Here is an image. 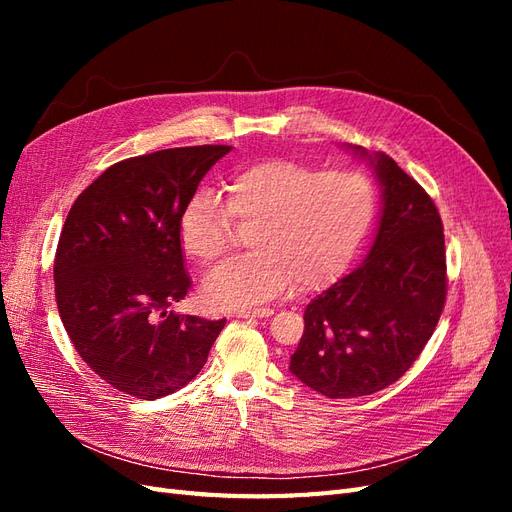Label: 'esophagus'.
Masks as SVG:
<instances>
[{"label": "esophagus", "instance_id": "1", "mask_svg": "<svg viewBox=\"0 0 512 512\" xmlns=\"http://www.w3.org/2000/svg\"><path fill=\"white\" fill-rule=\"evenodd\" d=\"M273 314V309L269 307H256V309H241L237 314L239 318H267Z\"/></svg>", "mask_w": 512, "mask_h": 512}]
</instances>
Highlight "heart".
<instances>
[{
    "mask_svg": "<svg viewBox=\"0 0 512 512\" xmlns=\"http://www.w3.org/2000/svg\"><path fill=\"white\" fill-rule=\"evenodd\" d=\"M226 205L198 192L181 218L183 250L198 265L218 262L250 228L254 252L228 260L203 284L215 309H245L280 297L294 284L312 292L346 269L374 220L371 181L354 170L320 173L290 160L247 166L226 183Z\"/></svg>",
    "mask_w": 512,
    "mask_h": 512,
    "instance_id": "obj_1",
    "label": "heart"
}]
</instances>
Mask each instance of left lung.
Returning <instances> with one entry per match:
<instances>
[{
  "instance_id": "8db88e82",
  "label": "left lung",
  "mask_w": 512,
  "mask_h": 512,
  "mask_svg": "<svg viewBox=\"0 0 512 512\" xmlns=\"http://www.w3.org/2000/svg\"><path fill=\"white\" fill-rule=\"evenodd\" d=\"M356 153L367 151L354 147ZM382 185L371 252L305 307L290 371L329 399L397 382L423 352L446 301L444 226L431 196L384 153L369 156Z\"/></svg>"
}]
</instances>
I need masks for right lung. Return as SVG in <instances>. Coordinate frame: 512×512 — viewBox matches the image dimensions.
Instances as JSON below:
<instances>
[{"label": "right lung", "instance_id": "add662e5", "mask_svg": "<svg viewBox=\"0 0 512 512\" xmlns=\"http://www.w3.org/2000/svg\"><path fill=\"white\" fill-rule=\"evenodd\" d=\"M228 145L121 160L74 200L55 252V299L81 359L117 391L160 399L207 363L226 318L168 312L192 282L181 218Z\"/></svg>", "mask_w": 512, "mask_h": 512}]
</instances>
